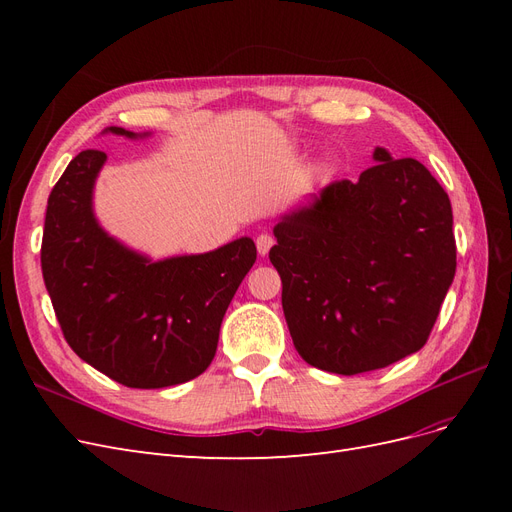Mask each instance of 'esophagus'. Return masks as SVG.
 <instances>
[{
    "mask_svg": "<svg viewBox=\"0 0 512 512\" xmlns=\"http://www.w3.org/2000/svg\"><path fill=\"white\" fill-rule=\"evenodd\" d=\"M273 243H275V239L271 235H267V232H262V235L256 237V250H258V254L260 256H267L269 250L273 247Z\"/></svg>",
    "mask_w": 512,
    "mask_h": 512,
    "instance_id": "obj_1",
    "label": "esophagus"
}]
</instances>
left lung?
<instances>
[{
  "label": "left lung",
  "instance_id": "8db88e82",
  "mask_svg": "<svg viewBox=\"0 0 512 512\" xmlns=\"http://www.w3.org/2000/svg\"><path fill=\"white\" fill-rule=\"evenodd\" d=\"M359 181H333L275 224L269 258L303 361L331 374L382 369L421 350L453 284V209L412 158L376 147Z\"/></svg>",
  "mask_w": 512,
  "mask_h": 512
}]
</instances>
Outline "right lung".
Here are the masks:
<instances>
[{"label": "right lung", "instance_id": "add662e5", "mask_svg": "<svg viewBox=\"0 0 512 512\" xmlns=\"http://www.w3.org/2000/svg\"><path fill=\"white\" fill-rule=\"evenodd\" d=\"M104 132L149 136L117 126ZM104 162V151H81L46 205L40 262L59 327L85 363L130 389L188 382L213 361L256 245L241 237L207 254L164 260L130 250L96 220L94 188Z\"/></svg>", "mask_w": 512, "mask_h": 512}]
</instances>
